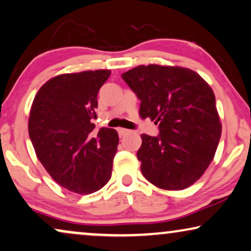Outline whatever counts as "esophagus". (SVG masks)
Segmentation results:
<instances>
[{"label":"esophagus","mask_w":251,"mask_h":251,"mask_svg":"<svg viewBox=\"0 0 251 251\" xmlns=\"http://www.w3.org/2000/svg\"><path fill=\"white\" fill-rule=\"evenodd\" d=\"M118 132H119L120 137H122V136L126 135V133H129V132H130V130H128V129H125V128H119V129H118Z\"/></svg>","instance_id":"1"}]
</instances>
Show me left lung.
I'll use <instances>...</instances> for the list:
<instances>
[{"mask_svg":"<svg viewBox=\"0 0 251 251\" xmlns=\"http://www.w3.org/2000/svg\"><path fill=\"white\" fill-rule=\"evenodd\" d=\"M139 98V114L159 123V135L143 133L137 157L143 176L163 190H184L214 159L222 125L212 89L194 71L149 65L122 74Z\"/></svg>","mask_w":251,"mask_h":251,"instance_id":"obj_1","label":"left lung"}]
</instances>
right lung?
I'll list each match as a JSON object with an SVG mask.
<instances>
[{"mask_svg": "<svg viewBox=\"0 0 251 251\" xmlns=\"http://www.w3.org/2000/svg\"><path fill=\"white\" fill-rule=\"evenodd\" d=\"M111 71H85L50 78L34 98L28 133L37 159L60 186L78 194L100 190L111 179L118 151L115 129L100 128L96 116L99 89Z\"/></svg>", "mask_w": 251, "mask_h": 251, "instance_id": "add662e5", "label": "right lung"}]
</instances>
